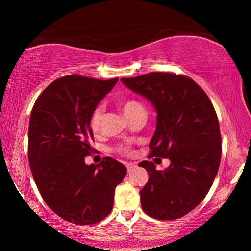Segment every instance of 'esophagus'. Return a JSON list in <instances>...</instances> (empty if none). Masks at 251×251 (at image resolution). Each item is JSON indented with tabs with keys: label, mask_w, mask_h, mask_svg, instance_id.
I'll list each match as a JSON object with an SVG mask.
<instances>
[{
	"label": "esophagus",
	"mask_w": 251,
	"mask_h": 251,
	"mask_svg": "<svg viewBox=\"0 0 251 251\" xmlns=\"http://www.w3.org/2000/svg\"><path fill=\"white\" fill-rule=\"evenodd\" d=\"M136 166H137V165L136 164H134V163H127L126 164V167H127V172L128 173H130V172H133L134 169L136 168Z\"/></svg>",
	"instance_id": "obj_1"
}]
</instances>
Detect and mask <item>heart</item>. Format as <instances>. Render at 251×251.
<instances>
[{
	"label": "heart",
	"instance_id": "1",
	"mask_svg": "<svg viewBox=\"0 0 251 251\" xmlns=\"http://www.w3.org/2000/svg\"><path fill=\"white\" fill-rule=\"evenodd\" d=\"M121 107H122L123 113H124V115L127 118L133 117L134 115H136V114L145 113V108H144V106L136 100H123L121 104ZM100 118H101V108L97 107L94 109V112L92 113L91 118H90V127L94 133H97L100 129ZM117 151L126 155H129L131 152V150L128 146H120L117 148Z\"/></svg>",
	"mask_w": 251,
	"mask_h": 251
}]
</instances>
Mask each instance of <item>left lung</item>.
<instances>
[{
    "label": "left lung",
    "mask_w": 251,
    "mask_h": 251,
    "mask_svg": "<svg viewBox=\"0 0 251 251\" xmlns=\"http://www.w3.org/2000/svg\"><path fill=\"white\" fill-rule=\"evenodd\" d=\"M121 80L157 113L148 157L171 160L164 171H157L152 161L139 163L150 176L139 192L143 210L160 220L180 218L202 201L217 175L222 137L214 106L184 75L154 72Z\"/></svg>",
    "instance_id": "8db88e82"
}]
</instances>
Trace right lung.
Returning <instances> with one entry per match:
<instances>
[{
	"label": "right lung",
	"instance_id": "1",
	"mask_svg": "<svg viewBox=\"0 0 251 251\" xmlns=\"http://www.w3.org/2000/svg\"><path fill=\"white\" fill-rule=\"evenodd\" d=\"M118 78L79 75L55 79L33 106L28 127V161L42 198L66 222L92 225L113 209L116 186L127 173L112 157L86 165L93 151L92 113Z\"/></svg>",
	"mask_w": 251,
	"mask_h": 251
}]
</instances>
